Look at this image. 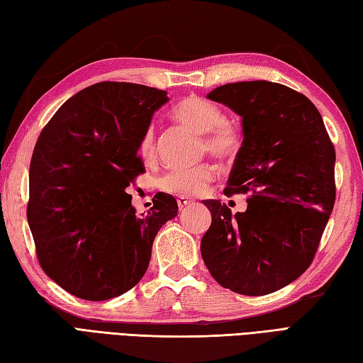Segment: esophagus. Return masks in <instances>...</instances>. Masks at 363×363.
I'll return each mask as SVG.
<instances>
[{
	"mask_svg": "<svg viewBox=\"0 0 363 363\" xmlns=\"http://www.w3.org/2000/svg\"><path fill=\"white\" fill-rule=\"evenodd\" d=\"M191 204H194V201H191V199H189V198H186V196L177 198V207H179V209H184V207H189Z\"/></svg>",
	"mask_w": 363,
	"mask_h": 363,
	"instance_id": "1",
	"label": "esophagus"
}]
</instances>
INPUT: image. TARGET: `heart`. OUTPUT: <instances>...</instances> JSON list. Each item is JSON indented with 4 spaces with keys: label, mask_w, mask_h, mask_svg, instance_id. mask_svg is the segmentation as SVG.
Here are the masks:
<instances>
[{
    "label": "heart",
    "mask_w": 363,
    "mask_h": 363,
    "mask_svg": "<svg viewBox=\"0 0 363 363\" xmlns=\"http://www.w3.org/2000/svg\"><path fill=\"white\" fill-rule=\"evenodd\" d=\"M173 118L179 125L203 135L204 150L213 157L228 159L234 156L240 143L237 129L225 121V115L203 99L190 96L182 99L173 109ZM138 154L145 162L156 159V140L152 130H148L138 145ZM215 172L211 165H199L195 168H179L168 172L160 177L159 186L167 194L177 196H196L209 187L213 181Z\"/></svg>",
    "instance_id": "obj_1"
}]
</instances>
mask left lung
<instances>
[{
	"instance_id": "1",
	"label": "left lung",
	"mask_w": 363,
	"mask_h": 363,
	"mask_svg": "<svg viewBox=\"0 0 363 363\" xmlns=\"http://www.w3.org/2000/svg\"><path fill=\"white\" fill-rule=\"evenodd\" d=\"M207 98L242 118L243 142L225 195L251 198L235 215L218 199H204L212 223L201 256L225 289L268 295L312 264L335 203L334 145L311 99L282 84H226Z\"/></svg>"
}]
</instances>
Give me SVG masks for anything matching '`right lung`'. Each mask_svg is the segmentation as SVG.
Segmentation results:
<instances>
[{"instance_id": "add662e5", "label": "right lung", "mask_w": 363, "mask_h": 363, "mask_svg": "<svg viewBox=\"0 0 363 363\" xmlns=\"http://www.w3.org/2000/svg\"><path fill=\"white\" fill-rule=\"evenodd\" d=\"M165 90L98 82L59 107L29 168L28 223L43 272L72 295L106 301L130 290L150 265L159 229L177 215L168 194L138 217L126 194L143 173L138 145Z\"/></svg>"}]
</instances>
